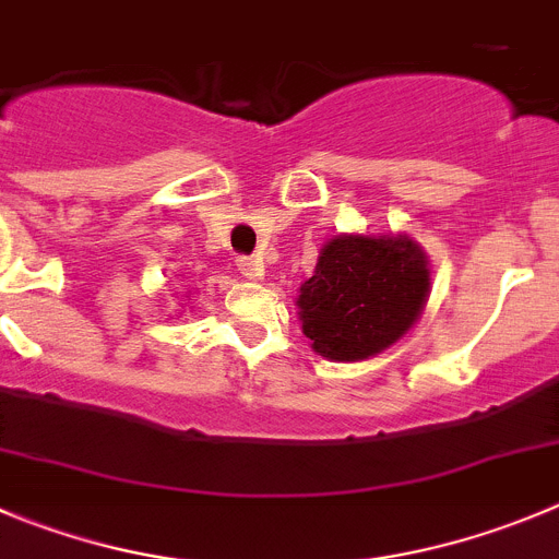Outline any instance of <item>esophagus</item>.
Listing matches in <instances>:
<instances>
[{"label": "esophagus", "instance_id": "34e87169", "mask_svg": "<svg viewBox=\"0 0 559 559\" xmlns=\"http://www.w3.org/2000/svg\"><path fill=\"white\" fill-rule=\"evenodd\" d=\"M238 271H241L243 276H249V280H263V260L258 258H238Z\"/></svg>", "mask_w": 559, "mask_h": 559}]
</instances>
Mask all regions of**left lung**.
Listing matches in <instances>:
<instances>
[{"label":"left lung","instance_id":"8db88e82","mask_svg":"<svg viewBox=\"0 0 559 559\" xmlns=\"http://www.w3.org/2000/svg\"><path fill=\"white\" fill-rule=\"evenodd\" d=\"M428 258L408 236H334L299 288L301 332L334 362L381 354L423 316Z\"/></svg>","mask_w":559,"mask_h":559}]
</instances>
